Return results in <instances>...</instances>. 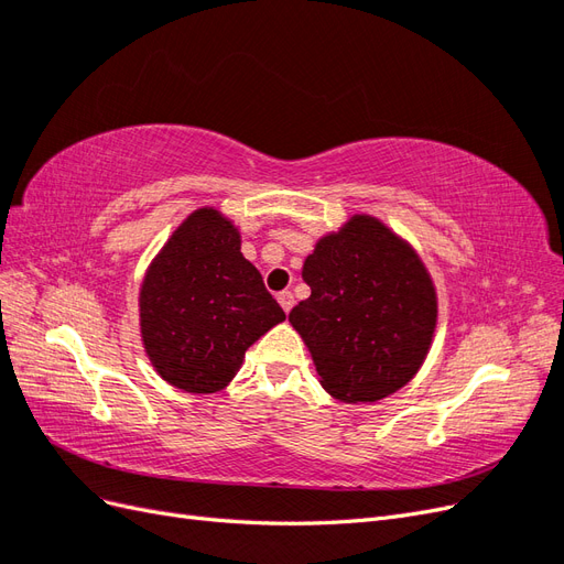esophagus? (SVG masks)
Instances as JSON below:
<instances>
[{"label": "esophagus", "instance_id": "1", "mask_svg": "<svg viewBox=\"0 0 564 564\" xmlns=\"http://www.w3.org/2000/svg\"><path fill=\"white\" fill-rule=\"evenodd\" d=\"M278 301H280L284 313H292V308H294V294L292 292H280Z\"/></svg>", "mask_w": 564, "mask_h": 564}]
</instances>
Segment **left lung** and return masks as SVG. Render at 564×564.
Here are the masks:
<instances>
[{"label":"left lung","mask_w":564,"mask_h":564,"mask_svg":"<svg viewBox=\"0 0 564 564\" xmlns=\"http://www.w3.org/2000/svg\"><path fill=\"white\" fill-rule=\"evenodd\" d=\"M311 299L289 322L311 348L324 390L377 402L400 390L429 352L437 301L419 256L377 218L355 216L303 263Z\"/></svg>","instance_id":"1"}]
</instances>
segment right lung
Wrapping results in <instances>:
<instances>
[{
	"mask_svg": "<svg viewBox=\"0 0 564 564\" xmlns=\"http://www.w3.org/2000/svg\"><path fill=\"white\" fill-rule=\"evenodd\" d=\"M286 315L240 235L214 209L195 212L152 261L141 289V334L150 362L187 392L226 388L256 338Z\"/></svg>",
	"mask_w": 564,
	"mask_h": 564,
	"instance_id": "1",
	"label": "right lung"
}]
</instances>
